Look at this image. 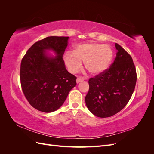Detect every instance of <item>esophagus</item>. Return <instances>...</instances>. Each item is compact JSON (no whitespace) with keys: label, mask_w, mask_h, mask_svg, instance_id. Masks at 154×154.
Wrapping results in <instances>:
<instances>
[{"label":"esophagus","mask_w":154,"mask_h":154,"mask_svg":"<svg viewBox=\"0 0 154 154\" xmlns=\"http://www.w3.org/2000/svg\"><path fill=\"white\" fill-rule=\"evenodd\" d=\"M83 80H84V79H83V78H82V77H78L77 79H76V82L77 83H80V82H82Z\"/></svg>","instance_id":"obj_1"}]
</instances>
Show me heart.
<instances>
[{"label": "heart", "instance_id": "1", "mask_svg": "<svg viewBox=\"0 0 154 154\" xmlns=\"http://www.w3.org/2000/svg\"><path fill=\"white\" fill-rule=\"evenodd\" d=\"M112 58L113 52L109 45L87 43L76 45L72 53H66L64 61L72 73L77 72L82 67V62H84L87 71L96 75L109 67Z\"/></svg>", "mask_w": 154, "mask_h": 154}]
</instances>
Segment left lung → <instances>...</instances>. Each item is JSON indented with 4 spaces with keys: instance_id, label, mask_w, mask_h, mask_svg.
<instances>
[{
    "instance_id": "obj_1",
    "label": "left lung",
    "mask_w": 154,
    "mask_h": 154,
    "mask_svg": "<svg viewBox=\"0 0 154 154\" xmlns=\"http://www.w3.org/2000/svg\"><path fill=\"white\" fill-rule=\"evenodd\" d=\"M109 68L88 80L89 89L85 96L88 109L96 116L108 118L127 105L136 87L137 74L133 60L121 45Z\"/></svg>"
}]
</instances>
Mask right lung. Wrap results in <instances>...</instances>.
<instances>
[{
    "instance_id": "obj_1",
    "label": "right lung",
    "mask_w": 154,
    "mask_h": 154,
    "mask_svg": "<svg viewBox=\"0 0 154 154\" xmlns=\"http://www.w3.org/2000/svg\"><path fill=\"white\" fill-rule=\"evenodd\" d=\"M68 39V36L46 37L32 45L22 59V90L29 103L43 112L58 109L76 85V77L67 71L62 57ZM48 49L53 50L57 56L48 57L45 51Z\"/></svg>"
}]
</instances>
